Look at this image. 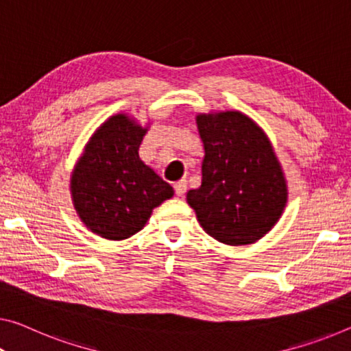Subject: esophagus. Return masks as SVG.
I'll use <instances>...</instances> for the list:
<instances>
[{"label": "esophagus", "instance_id": "34e87169", "mask_svg": "<svg viewBox=\"0 0 351 351\" xmlns=\"http://www.w3.org/2000/svg\"><path fill=\"white\" fill-rule=\"evenodd\" d=\"M174 191L177 196H183L186 193V182L185 180H179L174 183Z\"/></svg>", "mask_w": 351, "mask_h": 351}]
</instances>
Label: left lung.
<instances>
[{"label": "left lung", "instance_id": "1", "mask_svg": "<svg viewBox=\"0 0 351 351\" xmlns=\"http://www.w3.org/2000/svg\"><path fill=\"white\" fill-rule=\"evenodd\" d=\"M204 144L202 183L186 201L202 229L221 243H254L287 204V183L273 145L240 111L197 114Z\"/></svg>", "mask_w": 351, "mask_h": 351}]
</instances>
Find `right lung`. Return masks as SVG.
<instances>
[{
	"instance_id": "1",
	"label": "right lung",
	"mask_w": 351,
	"mask_h": 351,
	"mask_svg": "<svg viewBox=\"0 0 351 351\" xmlns=\"http://www.w3.org/2000/svg\"><path fill=\"white\" fill-rule=\"evenodd\" d=\"M147 128L127 114L105 121L75 165L70 193L86 228L106 240H123L144 228L150 213L174 196L168 182L139 158Z\"/></svg>"
}]
</instances>
